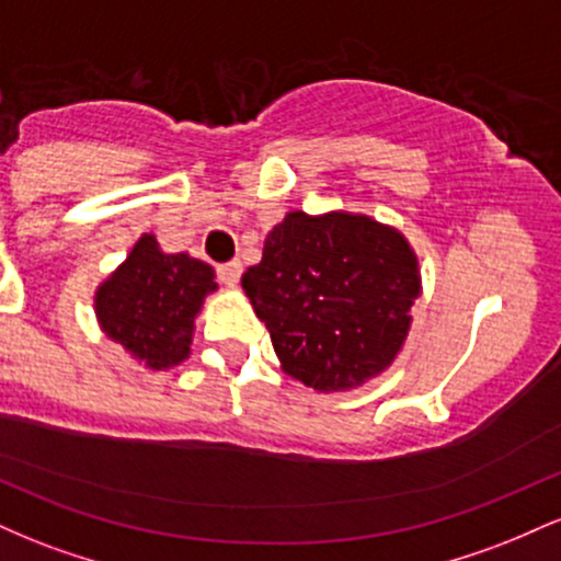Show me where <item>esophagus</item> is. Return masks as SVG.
Returning <instances> with one entry per match:
<instances>
[{
  "label": "esophagus",
  "instance_id": "obj_1",
  "mask_svg": "<svg viewBox=\"0 0 561 561\" xmlns=\"http://www.w3.org/2000/svg\"><path fill=\"white\" fill-rule=\"evenodd\" d=\"M216 272H218V279H221L224 285H227V287H237V282H240V276H242V263H240V261L221 263V266H218Z\"/></svg>",
  "mask_w": 561,
  "mask_h": 561
}]
</instances>
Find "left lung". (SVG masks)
<instances>
[{
    "label": "left lung",
    "instance_id": "obj_1",
    "mask_svg": "<svg viewBox=\"0 0 561 561\" xmlns=\"http://www.w3.org/2000/svg\"><path fill=\"white\" fill-rule=\"evenodd\" d=\"M282 369L313 390H351L401 351L420 263L401 231L369 216L293 210L242 274Z\"/></svg>",
    "mask_w": 561,
    "mask_h": 561
}]
</instances>
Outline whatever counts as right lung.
Listing matches in <instances>:
<instances>
[{"label": "right lung", "instance_id": "right-lung-1", "mask_svg": "<svg viewBox=\"0 0 561 561\" xmlns=\"http://www.w3.org/2000/svg\"><path fill=\"white\" fill-rule=\"evenodd\" d=\"M208 263L186 253H163L152 234H141L128 259L102 282L94 311L102 332L145 362L171 369L190 356L195 317L216 289Z\"/></svg>", "mask_w": 561, "mask_h": 561}]
</instances>
